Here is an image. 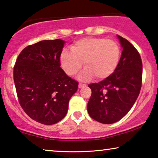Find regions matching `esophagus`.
Listing matches in <instances>:
<instances>
[{
  "instance_id": "esophagus-1",
  "label": "esophagus",
  "mask_w": 158,
  "mask_h": 158,
  "mask_svg": "<svg viewBox=\"0 0 158 158\" xmlns=\"http://www.w3.org/2000/svg\"><path fill=\"white\" fill-rule=\"evenodd\" d=\"M85 86H86V85H85V84H82V83H79V85H78L79 88H84V87H85Z\"/></svg>"
}]
</instances>
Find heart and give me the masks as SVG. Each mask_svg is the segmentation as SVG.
Here are the masks:
<instances>
[{"mask_svg": "<svg viewBox=\"0 0 158 158\" xmlns=\"http://www.w3.org/2000/svg\"><path fill=\"white\" fill-rule=\"evenodd\" d=\"M70 50L62 52V68L68 75H74L81 70L83 62L85 69L78 75L83 81L94 76L99 80L106 78L116 70L121 57L118 43L104 38H83L75 42Z\"/></svg>", "mask_w": 158, "mask_h": 158, "instance_id": "heart-1", "label": "heart"}]
</instances>
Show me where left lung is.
I'll return each mask as SVG.
<instances>
[{
	"mask_svg": "<svg viewBox=\"0 0 158 158\" xmlns=\"http://www.w3.org/2000/svg\"><path fill=\"white\" fill-rule=\"evenodd\" d=\"M123 49L118 66L111 75L88 85L92 91L88 112L92 118L105 124L124 117L135 104L142 86V63L135 47L116 35Z\"/></svg>",
	"mask_w": 158,
	"mask_h": 158,
	"instance_id": "left-lung-1",
	"label": "left lung"
}]
</instances>
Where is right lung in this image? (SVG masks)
Segmentation results:
<instances>
[{"label":"right lung","instance_id":"right-lung-1","mask_svg":"<svg viewBox=\"0 0 158 158\" xmlns=\"http://www.w3.org/2000/svg\"><path fill=\"white\" fill-rule=\"evenodd\" d=\"M65 42L43 40L23 49L14 68L19 103L32 119L52 125L66 116L69 101L78 83L60 68V55Z\"/></svg>","mask_w":158,"mask_h":158}]
</instances>
